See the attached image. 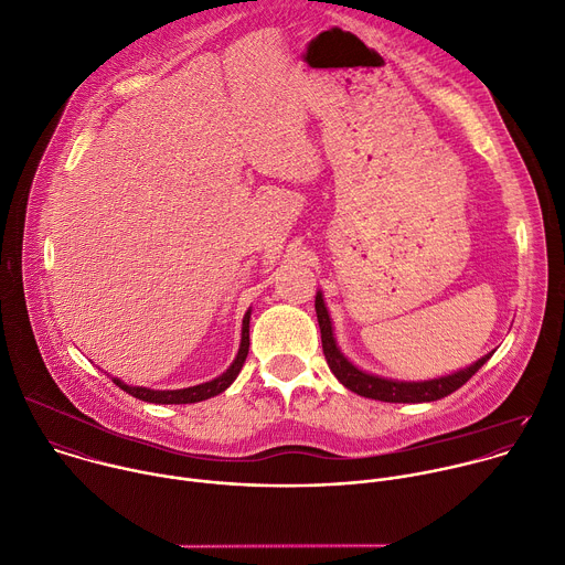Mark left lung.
I'll return each mask as SVG.
<instances>
[{"label": "left lung", "mask_w": 565, "mask_h": 565, "mask_svg": "<svg viewBox=\"0 0 565 565\" xmlns=\"http://www.w3.org/2000/svg\"><path fill=\"white\" fill-rule=\"evenodd\" d=\"M315 310H317V321H319V330H321V345H323L328 367L332 370V374L339 380V384H343L348 391H352L361 397H367V399L391 402V404H426V402L444 399V397L452 395L455 391H459L494 352L492 350V352L483 354L479 361H475V363H470V365H466L457 372L444 374V377L424 380V382L388 380V377H380V374L361 370L359 365H354L341 352V348L337 345V339H334L332 321H330L328 308L323 303L321 290H317Z\"/></svg>", "instance_id": "8db88e82"}]
</instances>
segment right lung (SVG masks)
Masks as SVG:
<instances>
[{"mask_svg":"<svg viewBox=\"0 0 565 565\" xmlns=\"http://www.w3.org/2000/svg\"><path fill=\"white\" fill-rule=\"evenodd\" d=\"M250 308L246 310L244 315V321H242V341H239V350L233 359V363L226 367V372H222L220 377L211 380V382H204V384H198V386H191V388H179V391H152V388H143V386H128L124 384L119 377H108L113 380L115 386H119L124 393L132 395L135 399L139 402H148V404H198V402H206L220 393H224L235 380L237 374L242 372L244 367V361L248 356V345H250Z\"/></svg>","mask_w":565,"mask_h":565,"instance_id":"add662e5","label":"right lung"}]
</instances>
